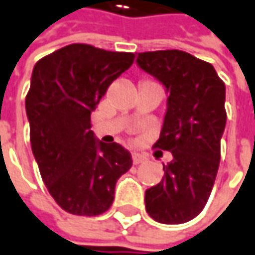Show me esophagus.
Listing matches in <instances>:
<instances>
[{
    "label": "esophagus",
    "instance_id": "esophagus-1",
    "mask_svg": "<svg viewBox=\"0 0 255 255\" xmlns=\"http://www.w3.org/2000/svg\"><path fill=\"white\" fill-rule=\"evenodd\" d=\"M144 159L145 158L141 154H136V152L135 154H132V162H134V165H139Z\"/></svg>",
    "mask_w": 255,
    "mask_h": 255
}]
</instances>
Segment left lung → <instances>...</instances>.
Segmentation results:
<instances>
[{
  "label": "left lung",
  "mask_w": 255,
  "mask_h": 255,
  "mask_svg": "<svg viewBox=\"0 0 255 255\" xmlns=\"http://www.w3.org/2000/svg\"><path fill=\"white\" fill-rule=\"evenodd\" d=\"M136 63L165 86L168 109L155 148L169 151L162 180L145 190L155 222L186 223L203 210L220 163L226 86L215 67L183 50L138 53Z\"/></svg>",
  "instance_id": "1"
}]
</instances>
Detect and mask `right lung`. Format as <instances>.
<instances>
[{
	"label": "right lung",
	"instance_id": "1",
	"mask_svg": "<svg viewBox=\"0 0 255 255\" xmlns=\"http://www.w3.org/2000/svg\"><path fill=\"white\" fill-rule=\"evenodd\" d=\"M134 59L128 52L72 43L33 67L25 99L32 152L50 196L67 213L107 212L117 180L132 166L124 146L94 138L90 116Z\"/></svg>",
	"mask_w": 255,
	"mask_h": 255
}]
</instances>
